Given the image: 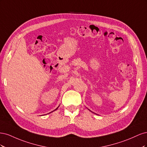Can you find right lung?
Segmentation results:
<instances>
[{
  "instance_id": "right-lung-1",
  "label": "right lung",
  "mask_w": 147,
  "mask_h": 147,
  "mask_svg": "<svg viewBox=\"0 0 147 147\" xmlns=\"http://www.w3.org/2000/svg\"><path fill=\"white\" fill-rule=\"evenodd\" d=\"M58 107H57V109H55V110H57V109H58Z\"/></svg>"
}]
</instances>
